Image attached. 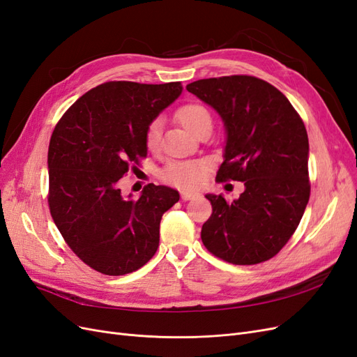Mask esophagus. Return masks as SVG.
<instances>
[{"instance_id": "obj_1", "label": "esophagus", "mask_w": 357, "mask_h": 357, "mask_svg": "<svg viewBox=\"0 0 357 357\" xmlns=\"http://www.w3.org/2000/svg\"><path fill=\"white\" fill-rule=\"evenodd\" d=\"M199 197L198 192H192V190H183L181 192V199L183 201H190V199H195Z\"/></svg>"}]
</instances>
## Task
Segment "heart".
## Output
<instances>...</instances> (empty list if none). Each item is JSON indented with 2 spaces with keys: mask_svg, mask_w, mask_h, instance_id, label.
<instances>
[{
  "mask_svg": "<svg viewBox=\"0 0 357 357\" xmlns=\"http://www.w3.org/2000/svg\"><path fill=\"white\" fill-rule=\"evenodd\" d=\"M177 119L192 134H197L205 125H211V114L201 104H186L178 109ZM162 121L158 117L150 122L146 131V146L149 149H156L160 139ZM208 165L205 160H181L172 162L164 171V178L181 189H197L199 188L205 176H207Z\"/></svg>",
  "mask_w": 357,
  "mask_h": 357,
  "instance_id": "1",
  "label": "heart"
}]
</instances>
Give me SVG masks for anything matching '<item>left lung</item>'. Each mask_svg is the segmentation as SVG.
I'll return each mask as SVG.
<instances>
[{
	"label": "left lung",
	"mask_w": 357,
	"mask_h": 357,
	"mask_svg": "<svg viewBox=\"0 0 357 357\" xmlns=\"http://www.w3.org/2000/svg\"><path fill=\"white\" fill-rule=\"evenodd\" d=\"M220 116L226 142L215 180L244 181L238 199L207 193L213 213L201 240L214 256L255 265L275 256L296 231L310 199L304 122L273 84L252 75L189 83Z\"/></svg>",
	"instance_id": "obj_1"
}]
</instances>
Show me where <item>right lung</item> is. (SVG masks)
<instances>
[{"label":"right lung","mask_w":357,"mask_h":357,"mask_svg":"<svg viewBox=\"0 0 357 357\" xmlns=\"http://www.w3.org/2000/svg\"><path fill=\"white\" fill-rule=\"evenodd\" d=\"M183 92L180 82H107L86 92L52 134L49 207L63 240L105 275H125L158 250L162 214L180 195L150 183L137 199L119 181L147 156L146 131Z\"/></svg>","instance_id":"1"}]
</instances>
